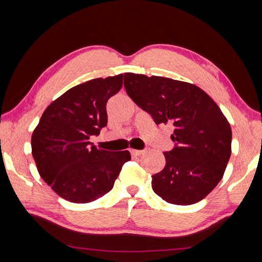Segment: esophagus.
I'll return each mask as SVG.
<instances>
[{
    "mask_svg": "<svg viewBox=\"0 0 262 262\" xmlns=\"http://www.w3.org/2000/svg\"><path fill=\"white\" fill-rule=\"evenodd\" d=\"M144 153V151H141V149H130V154L133 157H140Z\"/></svg>",
    "mask_w": 262,
    "mask_h": 262,
    "instance_id": "obj_1",
    "label": "esophagus"
}]
</instances>
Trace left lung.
<instances>
[{"label": "left lung", "mask_w": 262, "mask_h": 262, "mask_svg": "<svg viewBox=\"0 0 262 262\" xmlns=\"http://www.w3.org/2000/svg\"><path fill=\"white\" fill-rule=\"evenodd\" d=\"M124 85L154 122L173 125L176 146L164 152L165 166L152 176L154 192L174 205L204 199L221 181L231 157L232 130L219 105L191 83L125 73Z\"/></svg>", "instance_id": "1"}]
</instances>
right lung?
<instances>
[{
    "label": "right lung",
    "instance_id": "right-lung-1",
    "mask_svg": "<svg viewBox=\"0 0 262 262\" xmlns=\"http://www.w3.org/2000/svg\"><path fill=\"white\" fill-rule=\"evenodd\" d=\"M122 86V74L73 86L48 105L31 136L39 174L59 197L91 203L109 192L128 151L109 152L89 141L107 126V102Z\"/></svg>",
    "mask_w": 262,
    "mask_h": 262
}]
</instances>
